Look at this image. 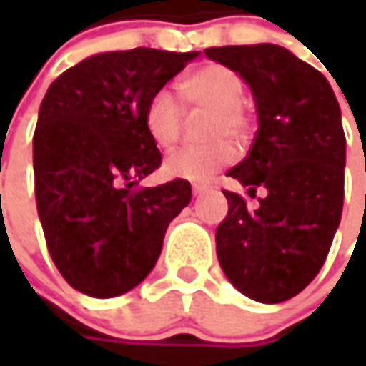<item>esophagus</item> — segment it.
<instances>
[{
  "label": "esophagus",
  "mask_w": 366,
  "mask_h": 366,
  "mask_svg": "<svg viewBox=\"0 0 366 366\" xmlns=\"http://www.w3.org/2000/svg\"><path fill=\"white\" fill-rule=\"evenodd\" d=\"M193 195L195 197H199V195H204V193H207V187H204V185H193Z\"/></svg>",
  "instance_id": "obj_1"
}]
</instances>
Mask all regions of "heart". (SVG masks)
I'll use <instances>...</instances> for the list:
<instances>
[{
  "instance_id": "obj_1",
  "label": "heart",
  "mask_w": 366,
  "mask_h": 366,
  "mask_svg": "<svg viewBox=\"0 0 366 366\" xmlns=\"http://www.w3.org/2000/svg\"><path fill=\"white\" fill-rule=\"evenodd\" d=\"M177 93L187 107L209 109L202 147H185L171 152L164 161V173L173 179L205 181L236 159V147L229 140L244 142L252 132V116L242 102L244 81L226 64L207 63L177 83ZM183 126V109L175 95L159 89L144 106V128L150 140L162 150L177 142Z\"/></svg>"
}]
</instances>
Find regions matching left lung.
Returning a JSON list of instances; mask_svg holds the SVG:
<instances>
[{
	"mask_svg": "<svg viewBox=\"0 0 366 366\" xmlns=\"http://www.w3.org/2000/svg\"><path fill=\"white\" fill-rule=\"evenodd\" d=\"M205 56L240 73L257 102L259 130L240 164L228 171L250 209L224 191L228 216L216 230L219 267L246 297L291 300L326 262L342 216L346 138L328 79L277 44L219 46Z\"/></svg>",
	"mask_w": 366,
	"mask_h": 366,
	"instance_id": "left-lung-1",
	"label": "left lung"
}]
</instances>
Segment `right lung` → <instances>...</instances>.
I'll use <instances>...</instances> for the list:
<instances>
[{
	"label": "right lung",
	"instance_id": "obj_1",
	"mask_svg": "<svg viewBox=\"0 0 366 366\" xmlns=\"http://www.w3.org/2000/svg\"><path fill=\"white\" fill-rule=\"evenodd\" d=\"M197 54H95L66 69L42 99L36 207L50 259L85 295L104 300L136 287L159 259L171 219L191 202L185 179L157 187L138 183L162 162L144 128L148 97Z\"/></svg>",
	"mask_w": 366,
	"mask_h": 366
}]
</instances>
